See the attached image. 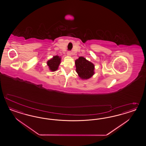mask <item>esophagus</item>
I'll list each match as a JSON object with an SVG mask.
<instances>
[{"label": "esophagus", "mask_w": 146, "mask_h": 146, "mask_svg": "<svg viewBox=\"0 0 146 146\" xmlns=\"http://www.w3.org/2000/svg\"><path fill=\"white\" fill-rule=\"evenodd\" d=\"M71 54H72V53H71V51H68V52H67V55H68V56H71Z\"/></svg>", "instance_id": "1"}]
</instances>
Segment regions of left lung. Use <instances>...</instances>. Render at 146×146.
<instances>
[{
	"instance_id": "left-lung-1",
	"label": "left lung",
	"mask_w": 146,
	"mask_h": 146,
	"mask_svg": "<svg viewBox=\"0 0 146 146\" xmlns=\"http://www.w3.org/2000/svg\"><path fill=\"white\" fill-rule=\"evenodd\" d=\"M75 64L76 72L81 79H89L94 75V64L84 57H79L76 59Z\"/></svg>"
}]
</instances>
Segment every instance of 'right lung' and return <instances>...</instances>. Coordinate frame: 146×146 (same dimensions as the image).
Returning <instances> with one entry per match:
<instances>
[{"label":"right lung","mask_w":146,"mask_h":146,"mask_svg":"<svg viewBox=\"0 0 146 146\" xmlns=\"http://www.w3.org/2000/svg\"><path fill=\"white\" fill-rule=\"evenodd\" d=\"M61 57H59V56H54L51 59L48 60L47 65L48 66L50 71L51 72L57 71L61 62Z\"/></svg>","instance_id":"obj_1"}]
</instances>
